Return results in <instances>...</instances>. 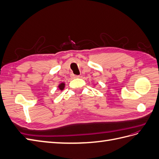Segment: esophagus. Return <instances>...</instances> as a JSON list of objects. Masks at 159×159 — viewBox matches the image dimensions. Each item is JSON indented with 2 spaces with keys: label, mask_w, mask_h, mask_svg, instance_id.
Returning <instances> with one entry per match:
<instances>
[{
  "label": "esophagus",
  "mask_w": 159,
  "mask_h": 159,
  "mask_svg": "<svg viewBox=\"0 0 159 159\" xmlns=\"http://www.w3.org/2000/svg\"><path fill=\"white\" fill-rule=\"evenodd\" d=\"M71 77H72V78H79L80 76V75H74V74H71Z\"/></svg>",
  "instance_id": "1"
}]
</instances>
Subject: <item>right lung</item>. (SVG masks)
Instances as JSON below:
<instances>
[{
    "mask_svg": "<svg viewBox=\"0 0 159 159\" xmlns=\"http://www.w3.org/2000/svg\"><path fill=\"white\" fill-rule=\"evenodd\" d=\"M65 83H61L59 85V86H58V88H59V89L60 90H64V88H65Z\"/></svg>",
    "mask_w": 159,
    "mask_h": 159,
    "instance_id": "add662e5",
    "label": "right lung"
}]
</instances>
